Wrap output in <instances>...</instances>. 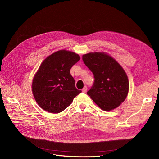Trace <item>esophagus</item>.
<instances>
[{"instance_id":"esophagus-1","label":"esophagus","mask_w":159,"mask_h":159,"mask_svg":"<svg viewBox=\"0 0 159 159\" xmlns=\"http://www.w3.org/2000/svg\"><path fill=\"white\" fill-rule=\"evenodd\" d=\"M87 89H88V88L86 87V86H84V88H82V91L83 93H86V91H87Z\"/></svg>"}]
</instances>
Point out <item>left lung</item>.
<instances>
[{"instance_id": "8db88e82", "label": "left lung", "mask_w": 159, "mask_h": 159, "mask_svg": "<svg viewBox=\"0 0 159 159\" xmlns=\"http://www.w3.org/2000/svg\"><path fill=\"white\" fill-rule=\"evenodd\" d=\"M82 60L95 78L87 94L104 111H110L119 107L129 91L128 78L122 67L104 52L84 54Z\"/></svg>"}]
</instances>
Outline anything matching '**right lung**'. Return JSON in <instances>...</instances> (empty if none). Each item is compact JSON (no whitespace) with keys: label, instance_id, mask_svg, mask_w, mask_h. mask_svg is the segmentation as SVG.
Here are the masks:
<instances>
[{"label":"right lung","instance_id":"right-lung-1","mask_svg":"<svg viewBox=\"0 0 159 159\" xmlns=\"http://www.w3.org/2000/svg\"><path fill=\"white\" fill-rule=\"evenodd\" d=\"M80 59L73 52L62 49L46 57L32 82V93L42 109L52 113L64 111L81 93L75 88L71 67Z\"/></svg>","mask_w":159,"mask_h":159}]
</instances>
